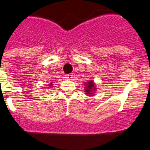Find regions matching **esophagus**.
I'll return each instance as SVG.
<instances>
[{"label": "esophagus", "mask_w": 150, "mask_h": 150, "mask_svg": "<svg viewBox=\"0 0 150 150\" xmlns=\"http://www.w3.org/2000/svg\"><path fill=\"white\" fill-rule=\"evenodd\" d=\"M74 78V75L72 74H69V75H66V79L68 80H71Z\"/></svg>", "instance_id": "esophagus-1"}]
</instances>
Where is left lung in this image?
Masks as SVG:
<instances>
[{"instance_id": "1", "label": "left lung", "mask_w": 150, "mask_h": 150, "mask_svg": "<svg viewBox=\"0 0 150 150\" xmlns=\"http://www.w3.org/2000/svg\"><path fill=\"white\" fill-rule=\"evenodd\" d=\"M85 86V94L88 96H93L96 93V84L93 80H89L84 85Z\"/></svg>"}]
</instances>
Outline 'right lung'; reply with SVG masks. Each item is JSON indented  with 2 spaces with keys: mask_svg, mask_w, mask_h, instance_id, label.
<instances>
[{
  "mask_svg": "<svg viewBox=\"0 0 150 150\" xmlns=\"http://www.w3.org/2000/svg\"><path fill=\"white\" fill-rule=\"evenodd\" d=\"M52 85H53V84H52V82H50V84H49V86H52Z\"/></svg>",
  "mask_w": 150,
  "mask_h": 150,
  "instance_id": "1",
  "label": "right lung"
}]
</instances>
